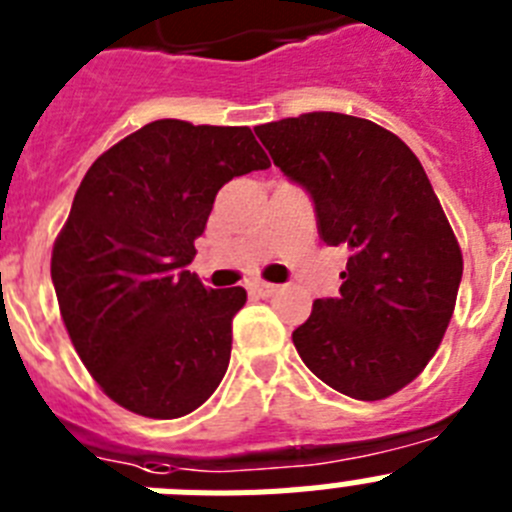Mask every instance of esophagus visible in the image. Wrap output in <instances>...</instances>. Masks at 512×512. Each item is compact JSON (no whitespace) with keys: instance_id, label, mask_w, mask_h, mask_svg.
Wrapping results in <instances>:
<instances>
[{"instance_id":"esophagus-1","label":"esophagus","mask_w":512,"mask_h":512,"mask_svg":"<svg viewBox=\"0 0 512 512\" xmlns=\"http://www.w3.org/2000/svg\"><path fill=\"white\" fill-rule=\"evenodd\" d=\"M253 295H259V297H271L274 292H277V284H269V282H256L253 284Z\"/></svg>"}]
</instances>
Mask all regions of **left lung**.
Instances as JSON below:
<instances>
[{
    "mask_svg": "<svg viewBox=\"0 0 512 512\" xmlns=\"http://www.w3.org/2000/svg\"><path fill=\"white\" fill-rule=\"evenodd\" d=\"M253 130L312 197L320 238L348 248L341 295L312 302L292 333L297 354L341 395H395L441 346L464 269L418 156L377 122L341 112Z\"/></svg>",
    "mask_w": 512,
    "mask_h": 512,
    "instance_id": "left-lung-1",
    "label": "left lung"
}]
</instances>
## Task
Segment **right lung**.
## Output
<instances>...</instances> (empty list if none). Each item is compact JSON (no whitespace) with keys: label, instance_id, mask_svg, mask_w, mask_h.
<instances>
[{"label":"right lung","instance_id":"right-lung-1","mask_svg":"<svg viewBox=\"0 0 512 512\" xmlns=\"http://www.w3.org/2000/svg\"><path fill=\"white\" fill-rule=\"evenodd\" d=\"M269 166L251 128L156 120L81 179L51 279L76 354L130 413L182 418L223 382L246 289H207L187 266L217 189Z\"/></svg>","mask_w":512,"mask_h":512}]
</instances>
